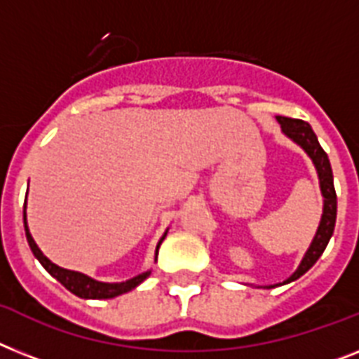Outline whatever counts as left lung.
<instances>
[{
    "instance_id": "8db88e82",
    "label": "left lung",
    "mask_w": 359,
    "mask_h": 359,
    "mask_svg": "<svg viewBox=\"0 0 359 359\" xmlns=\"http://www.w3.org/2000/svg\"><path fill=\"white\" fill-rule=\"evenodd\" d=\"M277 121L280 124V130L288 139H292L293 143L299 144L303 148L306 156L312 159L313 167H316V172H318L319 180V189H321L323 196V215L321 220H319L318 231L313 235L312 242L308 245L306 253H304L301 264L297 266V269L290 275L288 279L283 280L279 284H268V286H257V288L271 290L277 288V286H283V284H288L292 280H297L301 275H304L308 269L312 268L318 259L323 255L325 248L328 245V240L334 233V226H336V215H337V198H336V189H334V176H332V167H330V161H328L327 152L323 150L321 144L318 141V135L313 133L312 126L304 121L299 119H290V117H280L277 115ZM253 286V284H251Z\"/></svg>"
}]
</instances>
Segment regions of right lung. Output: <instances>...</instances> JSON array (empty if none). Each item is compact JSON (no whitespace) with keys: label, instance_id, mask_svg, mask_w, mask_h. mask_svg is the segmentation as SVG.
Returning a JSON list of instances; mask_svg holds the SVG:
<instances>
[{"label":"right lung","instance_id":"add662e5","mask_svg":"<svg viewBox=\"0 0 359 359\" xmlns=\"http://www.w3.org/2000/svg\"><path fill=\"white\" fill-rule=\"evenodd\" d=\"M23 226H25V236H27V242H29V248H31L32 255L40 260V264L49 271V275H53L58 283L64 286V288L69 290L71 293H75L76 297H82V299H114L117 295H123V293H128L132 292L133 288H137L139 284L143 283L147 277H150L152 273V269H148V271H143V273L135 275L132 279L128 280H123V283H100V280L93 279L90 275L86 273H80V271H73V269H66V268H60V266H56L55 262L47 259L46 255L41 253V250L36 245L34 238H32L31 231H29V226H27V200H25V205H23ZM168 229L163 233V236L159 238L158 245H156V257L154 260H158V251H159V245L161 242L165 240L167 236Z\"/></svg>","mask_w":359,"mask_h":359}]
</instances>
